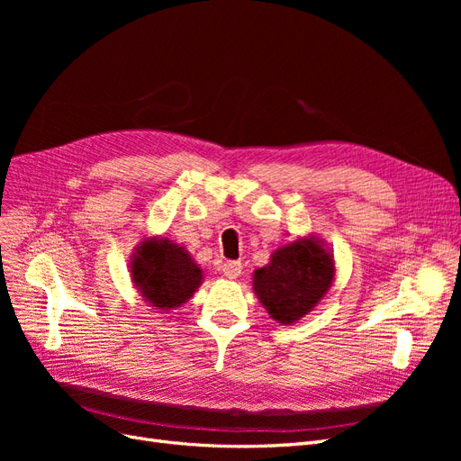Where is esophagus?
Returning <instances> with one entry per match:
<instances>
[{"instance_id": "obj_1", "label": "esophagus", "mask_w": 461, "mask_h": 461, "mask_svg": "<svg viewBox=\"0 0 461 461\" xmlns=\"http://www.w3.org/2000/svg\"><path fill=\"white\" fill-rule=\"evenodd\" d=\"M222 273L227 278H239L242 273V263L240 261H227L222 265Z\"/></svg>"}]
</instances>
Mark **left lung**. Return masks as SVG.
<instances>
[{"label": "left lung", "instance_id": "8db88e82", "mask_svg": "<svg viewBox=\"0 0 461 461\" xmlns=\"http://www.w3.org/2000/svg\"><path fill=\"white\" fill-rule=\"evenodd\" d=\"M329 246L310 234L276 248L271 261L254 271V292L271 319L292 325L308 315L334 281Z\"/></svg>", "mask_w": 461, "mask_h": 461}]
</instances>
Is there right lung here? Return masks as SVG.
I'll return each instance as SVG.
<instances>
[{
	"label": "right lung",
	"instance_id": "1",
	"mask_svg": "<svg viewBox=\"0 0 461 461\" xmlns=\"http://www.w3.org/2000/svg\"><path fill=\"white\" fill-rule=\"evenodd\" d=\"M131 276L140 296L159 313L178 310L203 281L188 249L163 236H149L134 248Z\"/></svg>",
	"mask_w": 461,
	"mask_h": 461
}]
</instances>
